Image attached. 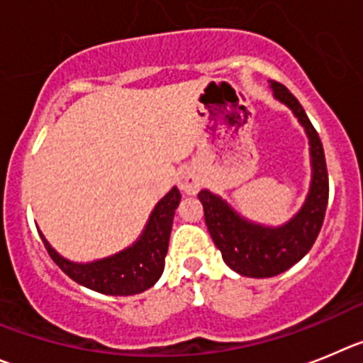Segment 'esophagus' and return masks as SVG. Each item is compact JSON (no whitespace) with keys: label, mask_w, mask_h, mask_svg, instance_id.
Wrapping results in <instances>:
<instances>
[{"label":"esophagus","mask_w":363,"mask_h":363,"mask_svg":"<svg viewBox=\"0 0 363 363\" xmlns=\"http://www.w3.org/2000/svg\"><path fill=\"white\" fill-rule=\"evenodd\" d=\"M179 186L186 194H195L201 188V177H199V174L194 168L186 166V168L179 172Z\"/></svg>","instance_id":"obj_1"}]
</instances>
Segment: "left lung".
<instances>
[{
	"label": "left lung",
	"mask_w": 363,
	"mask_h": 363,
	"mask_svg": "<svg viewBox=\"0 0 363 363\" xmlns=\"http://www.w3.org/2000/svg\"><path fill=\"white\" fill-rule=\"evenodd\" d=\"M277 99L293 110L309 137L311 153V186L302 210L279 228H267L246 220L244 217L208 189L199 191L204 208V220L222 259L238 275L251 279H267L295 266L315 244L324 224L329 199V177L324 148L302 104L284 84L271 81Z\"/></svg>",
	"instance_id": "obj_1"
}]
</instances>
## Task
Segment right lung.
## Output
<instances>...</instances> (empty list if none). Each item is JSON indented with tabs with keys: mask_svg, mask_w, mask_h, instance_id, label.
<instances>
[{
	"mask_svg": "<svg viewBox=\"0 0 363 363\" xmlns=\"http://www.w3.org/2000/svg\"><path fill=\"white\" fill-rule=\"evenodd\" d=\"M179 202H181V194L177 188H172L153 208L148 224L135 244L112 255V257L90 264H76L63 259L48 244L41 231L39 235H41V240L50 255V259L74 282L97 293H103V295H137V293L146 291L161 279L162 269H164V257L168 253L174 215Z\"/></svg>",
	"mask_w": 363,
	"mask_h": 363,
	"instance_id": "add662e5",
	"label": "right lung"
}]
</instances>
